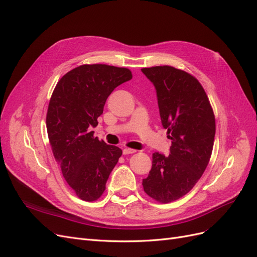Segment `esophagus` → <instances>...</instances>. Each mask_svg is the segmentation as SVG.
<instances>
[{
    "label": "esophagus",
    "mask_w": 257,
    "mask_h": 257,
    "mask_svg": "<svg viewBox=\"0 0 257 257\" xmlns=\"http://www.w3.org/2000/svg\"><path fill=\"white\" fill-rule=\"evenodd\" d=\"M135 152H136V150H134V149H128V148H125V149H123V154H124V155L133 154V153H135Z\"/></svg>",
    "instance_id": "esophagus-1"
}]
</instances>
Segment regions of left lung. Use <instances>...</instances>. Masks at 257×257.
<instances>
[{
  "label": "left lung",
  "instance_id": "left-lung-1",
  "mask_svg": "<svg viewBox=\"0 0 257 257\" xmlns=\"http://www.w3.org/2000/svg\"><path fill=\"white\" fill-rule=\"evenodd\" d=\"M157 90L162 125L172 139L169 155L155 152L144 191L160 203L189 193L208 165L215 135V119L199 81L173 66L142 68Z\"/></svg>",
  "mask_w": 257,
  "mask_h": 257
}]
</instances>
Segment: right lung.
Wrapping results in <instances>:
<instances>
[{
  "label": "right lung",
  "mask_w": 257,
  "mask_h": 257,
  "mask_svg": "<svg viewBox=\"0 0 257 257\" xmlns=\"http://www.w3.org/2000/svg\"><path fill=\"white\" fill-rule=\"evenodd\" d=\"M132 77L124 67L85 64L66 73L53 90L46 118L50 146L66 182L82 200L102 196L122 155L91 128L98 124L107 97Z\"/></svg>",
  "instance_id": "obj_1"
}]
</instances>
